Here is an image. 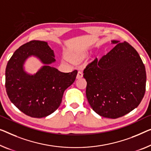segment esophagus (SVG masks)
Segmentation results:
<instances>
[{
    "instance_id": "esophagus-1",
    "label": "esophagus",
    "mask_w": 151,
    "mask_h": 151,
    "mask_svg": "<svg viewBox=\"0 0 151 151\" xmlns=\"http://www.w3.org/2000/svg\"><path fill=\"white\" fill-rule=\"evenodd\" d=\"M83 73L81 71H78V74H77V76H76V78L77 79H79V78H82L83 77Z\"/></svg>"
}]
</instances>
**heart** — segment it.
I'll return each mask as SVG.
<instances>
[{
	"mask_svg": "<svg viewBox=\"0 0 151 151\" xmlns=\"http://www.w3.org/2000/svg\"><path fill=\"white\" fill-rule=\"evenodd\" d=\"M86 54H87V52H85V51H83V52H81L77 54V57L78 58H80V59H81V58L85 57Z\"/></svg>",
	"mask_w": 151,
	"mask_h": 151,
	"instance_id": "b5f03b06",
	"label": "heart"
}]
</instances>
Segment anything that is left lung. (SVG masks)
<instances>
[{
    "label": "left lung",
    "mask_w": 151,
    "mask_h": 151,
    "mask_svg": "<svg viewBox=\"0 0 151 151\" xmlns=\"http://www.w3.org/2000/svg\"><path fill=\"white\" fill-rule=\"evenodd\" d=\"M115 47L83 71L86 96L100 116L116 119L138 107L146 89L145 66L136 49L127 42L112 40Z\"/></svg>",
    "instance_id": "obj_1"
}]
</instances>
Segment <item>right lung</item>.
<instances>
[{"mask_svg": "<svg viewBox=\"0 0 151 151\" xmlns=\"http://www.w3.org/2000/svg\"><path fill=\"white\" fill-rule=\"evenodd\" d=\"M30 57L44 66L35 74L26 72L24 64ZM55 62L53 50L45 41L32 40L15 51L5 70V87L11 102L26 115L49 116L61 104L65 90L75 81L77 70L62 73L51 66Z\"/></svg>", "mask_w": 151, "mask_h": 151, "instance_id": "add662e5", "label": "right lung"}]
</instances>
